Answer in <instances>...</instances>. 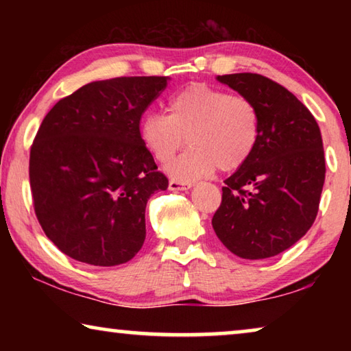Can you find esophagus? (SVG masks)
Masks as SVG:
<instances>
[{
  "label": "esophagus",
  "instance_id": "1",
  "mask_svg": "<svg viewBox=\"0 0 351 351\" xmlns=\"http://www.w3.org/2000/svg\"><path fill=\"white\" fill-rule=\"evenodd\" d=\"M192 187V182H181L178 180H170L169 182V189L171 192H178V190H189Z\"/></svg>",
  "mask_w": 351,
  "mask_h": 351
}]
</instances>
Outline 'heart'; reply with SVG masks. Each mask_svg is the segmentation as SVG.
Wrapping results in <instances>:
<instances>
[{
    "label": "heart",
    "instance_id": "1",
    "mask_svg": "<svg viewBox=\"0 0 351 351\" xmlns=\"http://www.w3.org/2000/svg\"><path fill=\"white\" fill-rule=\"evenodd\" d=\"M142 144L161 164H169L189 141L192 148L170 165L182 182L232 171L252 156L260 136L255 105L240 94L193 83L170 97L167 114L150 112L141 121Z\"/></svg>",
    "mask_w": 351,
    "mask_h": 351
}]
</instances>
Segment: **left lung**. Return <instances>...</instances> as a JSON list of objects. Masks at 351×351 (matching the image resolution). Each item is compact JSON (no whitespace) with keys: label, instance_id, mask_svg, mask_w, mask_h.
Instances as JSON below:
<instances>
[{"label":"left lung","instance_id":"1","mask_svg":"<svg viewBox=\"0 0 351 351\" xmlns=\"http://www.w3.org/2000/svg\"><path fill=\"white\" fill-rule=\"evenodd\" d=\"M217 80L255 105L260 136L247 162L224 181L213 230L237 257H274L316 219L325 181L322 136L310 110L278 83L252 73Z\"/></svg>","mask_w":351,"mask_h":351}]
</instances>
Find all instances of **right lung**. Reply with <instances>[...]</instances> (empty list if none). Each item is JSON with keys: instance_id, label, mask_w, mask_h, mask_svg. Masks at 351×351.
<instances>
[{"instance_id": "1", "label": "right lung", "mask_w": 351, "mask_h": 351, "mask_svg": "<svg viewBox=\"0 0 351 351\" xmlns=\"http://www.w3.org/2000/svg\"><path fill=\"white\" fill-rule=\"evenodd\" d=\"M169 80L91 82L41 122L29 161L35 215L68 257L116 266L144 245L147 201L169 181L142 144L139 122Z\"/></svg>"}]
</instances>
